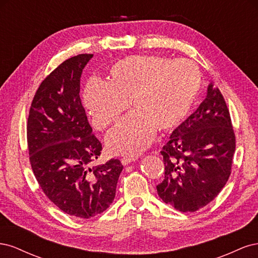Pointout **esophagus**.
<instances>
[{
	"label": "esophagus",
	"instance_id": "obj_1",
	"mask_svg": "<svg viewBox=\"0 0 258 258\" xmlns=\"http://www.w3.org/2000/svg\"><path fill=\"white\" fill-rule=\"evenodd\" d=\"M137 160V158L136 157H123V158H121V163L123 166H127V165H130L131 162H134V161H136Z\"/></svg>",
	"mask_w": 258,
	"mask_h": 258
}]
</instances>
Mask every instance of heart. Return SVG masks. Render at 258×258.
<instances>
[{
  "label": "heart",
  "mask_w": 258,
  "mask_h": 258,
  "mask_svg": "<svg viewBox=\"0 0 258 258\" xmlns=\"http://www.w3.org/2000/svg\"><path fill=\"white\" fill-rule=\"evenodd\" d=\"M201 73L189 60L157 56H130L108 69L106 82L93 77L86 84L83 103L93 127L104 130L127 116L105 138L114 155L136 156L155 139L156 131H173L196 106Z\"/></svg>",
  "instance_id": "heart-1"
}]
</instances>
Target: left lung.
Here are the masks:
<instances>
[{"label":"left lung","mask_w":258,"mask_h":258,"mask_svg":"<svg viewBox=\"0 0 258 258\" xmlns=\"http://www.w3.org/2000/svg\"><path fill=\"white\" fill-rule=\"evenodd\" d=\"M235 150L229 111L211 82L206 99L162 147L165 179L158 196L181 212L204 208L228 181Z\"/></svg>","instance_id":"obj_1"}]
</instances>
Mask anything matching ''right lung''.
<instances>
[{
	"label": "right lung",
	"mask_w": 258,
	"mask_h": 258,
	"mask_svg": "<svg viewBox=\"0 0 258 258\" xmlns=\"http://www.w3.org/2000/svg\"><path fill=\"white\" fill-rule=\"evenodd\" d=\"M90 53L70 58L46 77L31 104L27 138L31 167L44 194L61 211L80 218L110 207L122 171L118 159L90 168L102 151L80 98Z\"/></svg>",
	"instance_id": "obj_1"
}]
</instances>
